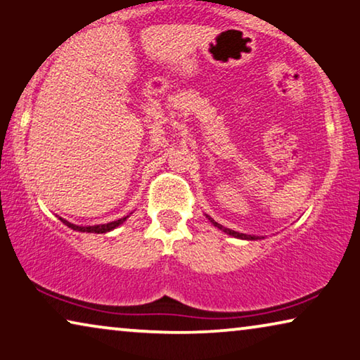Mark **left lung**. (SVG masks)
I'll use <instances>...</instances> for the list:
<instances>
[{"label": "left lung", "instance_id": "1", "mask_svg": "<svg viewBox=\"0 0 360 360\" xmlns=\"http://www.w3.org/2000/svg\"><path fill=\"white\" fill-rule=\"evenodd\" d=\"M208 219H210V221L214 224V226H217L218 229H221L223 233H226V234H231V236H234V238H239V239H248V240H252V239H259L257 238V236H248V234H243V233H238V231H233V229H229V228H224V226H221V224L219 223H217L214 221V219H212L210 217H208Z\"/></svg>", "mask_w": 360, "mask_h": 360}]
</instances>
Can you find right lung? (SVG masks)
<instances>
[{
	"label": "right lung",
	"instance_id": "obj_1",
	"mask_svg": "<svg viewBox=\"0 0 360 360\" xmlns=\"http://www.w3.org/2000/svg\"><path fill=\"white\" fill-rule=\"evenodd\" d=\"M126 218L129 217H124L121 219H116V221H111V223H106V224H95V226H77V224H72L66 221V219L60 218L61 221L66 224V226H69L71 229H74V231H80V233H96V234H103V233H108L111 231V229H115L116 226H120V224L122 221H126Z\"/></svg>",
	"mask_w": 360,
	"mask_h": 360
}]
</instances>
